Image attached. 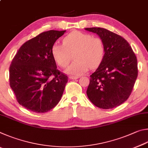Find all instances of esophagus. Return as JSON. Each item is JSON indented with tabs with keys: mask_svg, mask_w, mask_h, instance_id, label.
Returning <instances> with one entry per match:
<instances>
[{
	"mask_svg": "<svg viewBox=\"0 0 148 148\" xmlns=\"http://www.w3.org/2000/svg\"><path fill=\"white\" fill-rule=\"evenodd\" d=\"M78 76H69V79H76L78 78Z\"/></svg>",
	"mask_w": 148,
	"mask_h": 148,
	"instance_id": "34e87169",
	"label": "esophagus"
}]
</instances>
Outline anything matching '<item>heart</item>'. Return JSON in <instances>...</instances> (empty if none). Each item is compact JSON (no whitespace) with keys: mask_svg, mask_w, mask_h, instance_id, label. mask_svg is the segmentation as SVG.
<instances>
[{"mask_svg":"<svg viewBox=\"0 0 148 148\" xmlns=\"http://www.w3.org/2000/svg\"><path fill=\"white\" fill-rule=\"evenodd\" d=\"M76 59L66 69V73L79 76L88 70L98 66L105 55L103 42L98 37L78 31L71 32L62 40V44L55 43L51 47V56L59 66L69 64L71 53Z\"/></svg>","mask_w":148,"mask_h":148,"instance_id":"obj_1","label":"heart"}]
</instances>
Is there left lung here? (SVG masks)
<instances>
[{"label": "left lung", "instance_id": "obj_1", "mask_svg": "<svg viewBox=\"0 0 148 148\" xmlns=\"http://www.w3.org/2000/svg\"><path fill=\"white\" fill-rule=\"evenodd\" d=\"M85 30L98 35L105 47L103 60L90 76L87 95L100 108H114L131 93L138 76L136 57L128 42L119 35L100 27Z\"/></svg>", "mask_w": 148, "mask_h": 148}]
</instances>
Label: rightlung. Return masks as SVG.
<instances>
[{
    "label": "right lung",
    "mask_w": 148,
    "mask_h": 148,
    "mask_svg": "<svg viewBox=\"0 0 148 148\" xmlns=\"http://www.w3.org/2000/svg\"><path fill=\"white\" fill-rule=\"evenodd\" d=\"M66 31L44 32L24 43L10 66V86L20 105L44 113L61 100L68 77L57 69L51 47Z\"/></svg>",
    "instance_id": "obj_1"
}]
</instances>
